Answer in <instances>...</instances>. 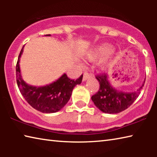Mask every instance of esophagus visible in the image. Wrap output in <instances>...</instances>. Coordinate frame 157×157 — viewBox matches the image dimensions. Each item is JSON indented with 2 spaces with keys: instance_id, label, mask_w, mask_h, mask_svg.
<instances>
[{
  "instance_id": "obj_1",
  "label": "esophagus",
  "mask_w": 157,
  "mask_h": 157,
  "mask_svg": "<svg viewBox=\"0 0 157 157\" xmlns=\"http://www.w3.org/2000/svg\"><path fill=\"white\" fill-rule=\"evenodd\" d=\"M91 74H89V73H87V72L84 73V76H83V81H84V82L86 81L87 79L90 78H91Z\"/></svg>"
}]
</instances>
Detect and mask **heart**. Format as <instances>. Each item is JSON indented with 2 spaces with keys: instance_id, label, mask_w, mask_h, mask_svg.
Here are the masks:
<instances>
[{
  "instance_id": "heart-1",
  "label": "heart",
  "mask_w": 157,
  "mask_h": 157,
  "mask_svg": "<svg viewBox=\"0 0 157 157\" xmlns=\"http://www.w3.org/2000/svg\"><path fill=\"white\" fill-rule=\"evenodd\" d=\"M112 46L108 44H104L94 48L88 53V58L90 60H95L106 56L110 57L112 55Z\"/></svg>"
}]
</instances>
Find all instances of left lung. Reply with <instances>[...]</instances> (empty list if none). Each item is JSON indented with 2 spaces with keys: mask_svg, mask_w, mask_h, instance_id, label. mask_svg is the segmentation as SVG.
I'll return each mask as SVG.
<instances>
[{
  "mask_svg": "<svg viewBox=\"0 0 157 157\" xmlns=\"http://www.w3.org/2000/svg\"><path fill=\"white\" fill-rule=\"evenodd\" d=\"M96 79L99 82L100 89L91 97V100L101 111L110 114L120 113L131 106L139 95L145 81V79L142 86L136 91L124 92L112 86L107 74H100Z\"/></svg>",
  "mask_w": 157,
  "mask_h": 157,
  "instance_id": "left-lung-1",
  "label": "left lung"
}]
</instances>
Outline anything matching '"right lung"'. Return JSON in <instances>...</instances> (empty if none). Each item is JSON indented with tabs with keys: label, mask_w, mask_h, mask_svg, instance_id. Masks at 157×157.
<instances>
[{
	"label": "right lung",
	"mask_w": 157,
	"mask_h": 157,
	"mask_svg": "<svg viewBox=\"0 0 157 157\" xmlns=\"http://www.w3.org/2000/svg\"><path fill=\"white\" fill-rule=\"evenodd\" d=\"M46 36H50V34ZM23 48L24 46L18 55L16 67L17 82L21 94L29 105L42 113H51L61 110L70 100L74 87L81 84L83 75L74 80L69 79L64 73L57 80L46 86L29 85L23 79L20 70V57L23 52Z\"/></svg>",
	"instance_id": "1"
}]
</instances>
